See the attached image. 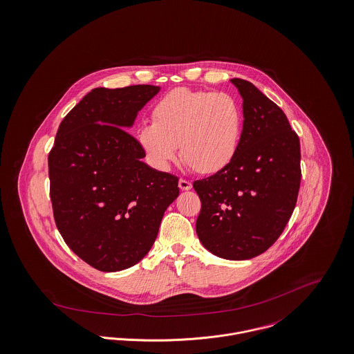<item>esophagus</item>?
<instances>
[{
	"label": "esophagus",
	"instance_id": "obj_1",
	"mask_svg": "<svg viewBox=\"0 0 354 354\" xmlns=\"http://www.w3.org/2000/svg\"><path fill=\"white\" fill-rule=\"evenodd\" d=\"M192 187H193L192 182H189V180H186V179H183V178L179 179V189H180V190L187 192V190H190Z\"/></svg>",
	"mask_w": 354,
	"mask_h": 354
}]
</instances>
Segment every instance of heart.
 <instances>
[{
  "label": "heart",
  "instance_id": "heart-1",
  "mask_svg": "<svg viewBox=\"0 0 354 354\" xmlns=\"http://www.w3.org/2000/svg\"><path fill=\"white\" fill-rule=\"evenodd\" d=\"M153 123L138 130V142L152 165L165 169L180 155L199 174H214L236 156L243 136V110L230 92L176 88L152 111Z\"/></svg>",
  "mask_w": 354,
  "mask_h": 354
}]
</instances>
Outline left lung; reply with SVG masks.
Instances as JSON below:
<instances>
[{
    "label": "left lung",
    "instance_id": "8db88e82",
    "mask_svg": "<svg viewBox=\"0 0 354 354\" xmlns=\"http://www.w3.org/2000/svg\"><path fill=\"white\" fill-rule=\"evenodd\" d=\"M243 97V136L234 160L196 180V235L231 261L261 255L285 230L299 196L300 141L283 111L254 84L232 79Z\"/></svg>",
    "mask_w": 354,
    "mask_h": 354
}]
</instances>
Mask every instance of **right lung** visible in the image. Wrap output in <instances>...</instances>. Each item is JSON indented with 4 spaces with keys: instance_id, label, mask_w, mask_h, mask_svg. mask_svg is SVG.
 <instances>
[{
    "instance_id": "right-lung-1",
    "label": "right lung",
    "mask_w": 354,
    "mask_h": 354,
    "mask_svg": "<svg viewBox=\"0 0 354 354\" xmlns=\"http://www.w3.org/2000/svg\"><path fill=\"white\" fill-rule=\"evenodd\" d=\"M156 85L95 88L61 122L48 153L50 198L69 248L100 272L138 263L151 250L178 178L147 165L124 129Z\"/></svg>"
}]
</instances>
